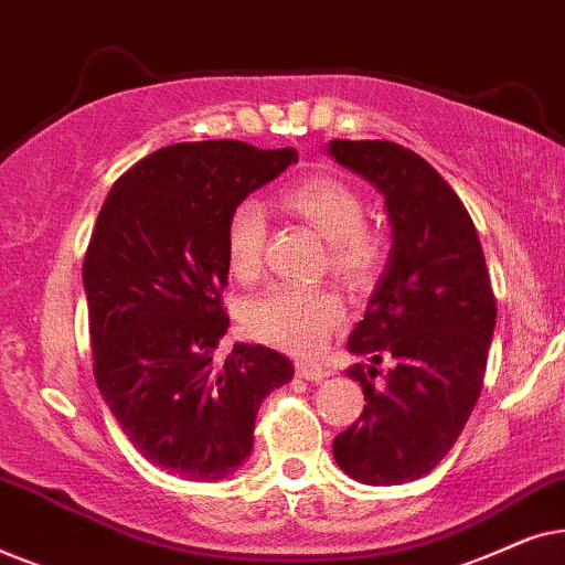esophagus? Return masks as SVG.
I'll list each match as a JSON object with an SVG mask.
<instances>
[{
	"instance_id": "obj_1",
	"label": "esophagus",
	"mask_w": 565,
	"mask_h": 565,
	"mask_svg": "<svg viewBox=\"0 0 565 565\" xmlns=\"http://www.w3.org/2000/svg\"><path fill=\"white\" fill-rule=\"evenodd\" d=\"M296 373H298L300 377H306V381H311V383H321L323 377L329 375L327 367L319 365V362H298Z\"/></svg>"
}]
</instances>
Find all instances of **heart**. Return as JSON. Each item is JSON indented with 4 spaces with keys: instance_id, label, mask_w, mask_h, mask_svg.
Here are the masks:
<instances>
[{
    "instance_id": "heart-1",
    "label": "heart",
    "mask_w": 565,
    "mask_h": 565,
    "mask_svg": "<svg viewBox=\"0 0 565 565\" xmlns=\"http://www.w3.org/2000/svg\"><path fill=\"white\" fill-rule=\"evenodd\" d=\"M277 203L329 242V265L342 280L365 285L383 259V244L365 226V200L339 177H311L282 190ZM269 223L265 207L242 200L226 221V259L238 280H257L265 265ZM344 319V306L327 288L275 285L244 308V327L254 339L280 350L311 352Z\"/></svg>"
}]
</instances>
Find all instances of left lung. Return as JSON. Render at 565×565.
Instances as JSON below:
<instances>
[{
	"label": "left lung",
	"mask_w": 565,
	"mask_h": 565,
	"mask_svg": "<svg viewBox=\"0 0 565 565\" xmlns=\"http://www.w3.org/2000/svg\"><path fill=\"white\" fill-rule=\"evenodd\" d=\"M339 164L375 184L391 254L347 342L373 365L347 370L365 408L334 439L339 468L367 486L427 476L470 419L497 327V298L466 205L419 153L391 141H331ZM392 362L390 373L374 365ZM380 374L382 383L375 384Z\"/></svg>",
	"instance_id": "left-lung-1"
}]
</instances>
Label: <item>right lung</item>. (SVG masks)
<instances>
[{
	"label": "right lung",
	"mask_w": 565,
	"mask_h": 565,
	"mask_svg": "<svg viewBox=\"0 0 565 565\" xmlns=\"http://www.w3.org/2000/svg\"><path fill=\"white\" fill-rule=\"evenodd\" d=\"M298 161L244 141L172 143L105 198L84 257L95 381L146 460L184 481H223L254 447V419L292 362L228 329V213Z\"/></svg>",
	"instance_id": "obj_1"
}]
</instances>
